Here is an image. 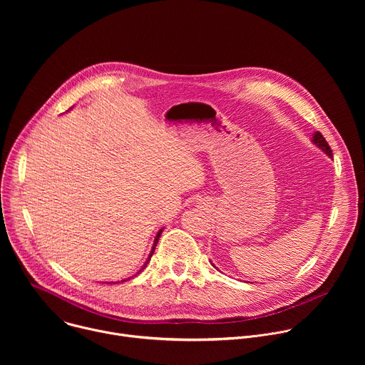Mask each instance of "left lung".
Segmentation results:
<instances>
[{
    "label": "left lung",
    "instance_id": "left-lung-1",
    "mask_svg": "<svg viewBox=\"0 0 365 365\" xmlns=\"http://www.w3.org/2000/svg\"><path fill=\"white\" fill-rule=\"evenodd\" d=\"M312 143H314L318 148H321L327 155H329V158H332V150L329 147V144L327 143V140L324 138V135L319 133V131H315L314 133V137H312ZM214 266V264H212ZM215 267V266H214Z\"/></svg>",
    "mask_w": 365,
    "mask_h": 365
}]
</instances>
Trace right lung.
<instances>
[{"instance_id":"1","label":"right lung","mask_w":365,"mask_h":365,"mask_svg":"<svg viewBox=\"0 0 365 365\" xmlns=\"http://www.w3.org/2000/svg\"><path fill=\"white\" fill-rule=\"evenodd\" d=\"M162 232H163V228L158 232V235H155V238H154V244H153V248H151V251H150V254H148V257H147V259H145V263L143 264V267L133 276V277H135L137 274H140L144 269H145V266L148 264V262H150V258H151V255H153V252H154V248H155V245H158V242H159V238H160V235H162ZM133 277H128V279H124V280H121V282H127V280H130V279H133Z\"/></svg>"}]
</instances>
